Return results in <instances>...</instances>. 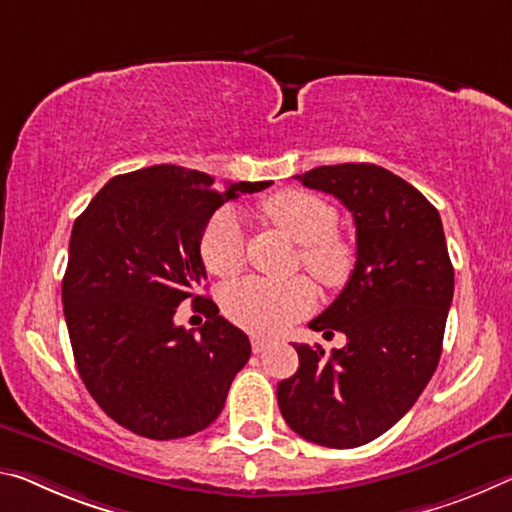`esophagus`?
<instances>
[{"label":"esophagus","instance_id":"esophagus-1","mask_svg":"<svg viewBox=\"0 0 512 512\" xmlns=\"http://www.w3.org/2000/svg\"><path fill=\"white\" fill-rule=\"evenodd\" d=\"M269 344H271V339H266V337H259V335L250 337V346H253V353H262Z\"/></svg>","mask_w":512,"mask_h":512}]
</instances>
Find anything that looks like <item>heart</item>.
I'll return each instance as SVG.
<instances>
[{
  "label": "heart",
  "mask_w": 512,
  "mask_h": 512,
  "mask_svg": "<svg viewBox=\"0 0 512 512\" xmlns=\"http://www.w3.org/2000/svg\"><path fill=\"white\" fill-rule=\"evenodd\" d=\"M266 218L300 243L303 264L323 287L337 289L351 278L355 253L351 243L335 234L337 209L310 191L285 189L264 200ZM200 259L209 273L232 278L246 264V241L239 216L230 209L216 212L200 234ZM316 291L307 278H248L223 289L221 305L227 319L257 335H275L314 307Z\"/></svg>",
  "instance_id": "heart-1"
}]
</instances>
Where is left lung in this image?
Listing matches in <instances>:
<instances>
[{
    "label": "left lung",
    "mask_w": 512,
    "mask_h": 512,
    "mask_svg": "<svg viewBox=\"0 0 512 512\" xmlns=\"http://www.w3.org/2000/svg\"><path fill=\"white\" fill-rule=\"evenodd\" d=\"M353 214L355 269L342 294L310 321L346 346L294 344L298 371L278 385L289 428L307 442L353 449L408 412L442 355L453 266L437 209L415 186L376 164L319 166L296 175Z\"/></svg>",
    "instance_id": "left-lung-1"
}]
</instances>
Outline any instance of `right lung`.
I'll return each mask as SVG.
<instances>
[{"label": "right lung", "instance_id": "1", "mask_svg": "<svg viewBox=\"0 0 512 512\" xmlns=\"http://www.w3.org/2000/svg\"><path fill=\"white\" fill-rule=\"evenodd\" d=\"M271 182L214 189L182 166L116 175L72 225L63 314L77 371L107 415L150 440H177L221 415L250 342L198 296L200 234L223 202ZM186 297L208 316L198 336L175 327Z\"/></svg>", "mask_w": 512, "mask_h": 512}]
</instances>
